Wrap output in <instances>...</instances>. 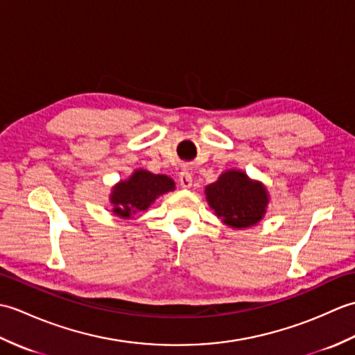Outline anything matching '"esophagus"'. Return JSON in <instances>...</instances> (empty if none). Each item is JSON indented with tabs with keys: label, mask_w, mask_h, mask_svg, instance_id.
<instances>
[{
	"label": "esophagus",
	"mask_w": 355,
	"mask_h": 355,
	"mask_svg": "<svg viewBox=\"0 0 355 355\" xmlns=\"http://www.w3.org/2000/svg\"><path fill=\"white\" fill-rule=\"evenodd\" d=\"M180 186L183 187V189H191L192 187V175L189 171H183L180 173Z\"/></svg>",
	"instance_id": "esophagus-1"
}]
</instances>
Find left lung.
Wrapping results in <instances>:
<instances>
[{"mask_svg": "<svg viewBox=\"0 0 355 355\" xmlns=\"http://www.w3.org/2000/svg\"><path fill=\"white\" fill-rule=\"evenodd\" d=\"M205 193L209 207L232 229H247L261 223L270 205L266 184L241 169L221 172L216 182L206 186Z\"/></svg>", "mask_w": 355, "mask_h": 355, "instance_id": "1", "label": "left lung"}]
</instances>
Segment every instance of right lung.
I'll use <instances>...</instances> for the list:
<instances>
[{
	"label": "right lung",
	"mask_w": 355,
	"mask_h": 355,
	"mask_svg": "<svg viewBox=\"0 0 355 355\" xmlns=\"http://www.w3.org/2000/svg\"><path fill=\"white\" fill-rule=\"evenodd\" d=\"M175 191V182L163 173H153L143 168L134 169L126 180L112 186L110 193L111 212L122 220L146 210L162 195Z\"/></svg>",
	"instance_id": "obj_1"
}]
</instances>
